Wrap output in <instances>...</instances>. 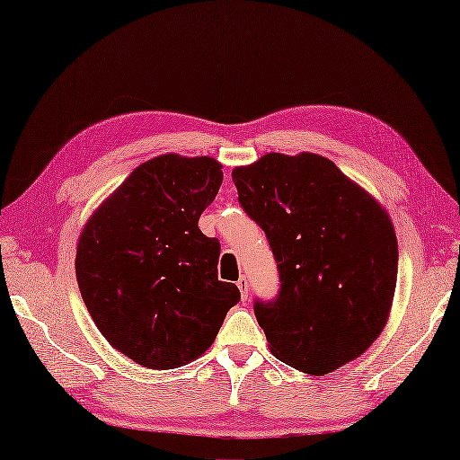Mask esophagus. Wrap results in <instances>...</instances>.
I'll use <instances>...</instances> for the list:
<instances>
[{"instance_id": "1", "label": "esophagus", "mask_w": 460, "mask_h": 460, "mask_svg": "<svg viewBox=\"0 0 460 460\" xmlns=\"http://www.w3.org/2000/svg\"><path fill=\"white\" fill-rule=\"evenodd\" d=\"M237 288L241 291V297L243 301L249 299V293H251V286H249V279H246V276H241L239 281H237Z\"/></svg>"}]
</instances>
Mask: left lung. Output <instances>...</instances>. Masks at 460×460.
<instances>
[{
	"mask_svg": "<svg viewBox=\"0 0 460 460\" xmlns=\"http://www.w3.org/2000/svg\"><path fill=\"white\" fill-rule=\"evenodd\" d=\"M239 204L264 231L279 274L276 299L254 301L274 356L309 375L359 358L386 324L398 243L391 217L314 153H268L233 171Z\"/></svg>",
	"mask_w": 460,
	"mask_h": 460,
	"instance_id": "left-lung-1",
	"label": "left lung"
}]
</instances>
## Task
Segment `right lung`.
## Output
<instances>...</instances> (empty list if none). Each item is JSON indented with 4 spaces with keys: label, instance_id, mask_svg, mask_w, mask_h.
Here are the masks:
<instances>
[{
    "label": "right lung",
    "instance_id": "add662e5",
    "mask_svg": "<svg viewBox=\"0 0 460 460\" xmlns=\"http://www.w3.org/2000/svg\"><path fill=\"white\" fill-rule=\"evenodd\" d=\"M221 181L211 157H155L81 233L75 274L91 319L144 367L174 369L202 356L241 299L237 286L217 279L219 241L198 227Z\"/></svg>",
    "mask_w": 460,
    "mask_h": 460
}]
</instances>
